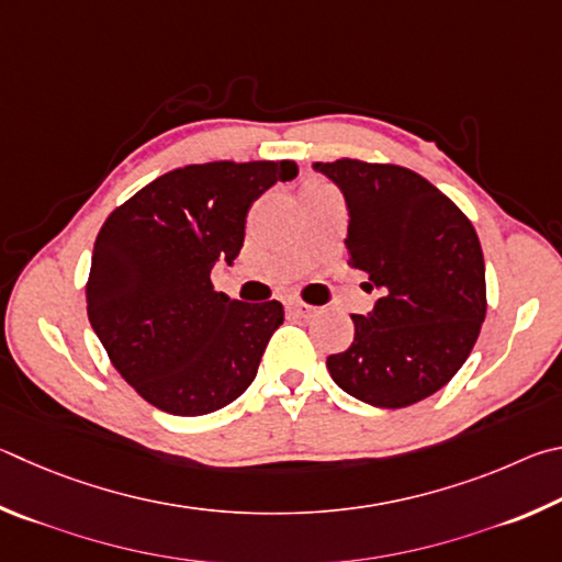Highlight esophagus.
<instances>
[{"instance_id":"esophagus-1","label":"esophagus","mask_w":562,"mask_h":562,"mask_svg":"<svg viewBox=\"0 0 562 562\" xmlns=\"http://www.w3.org/2000/svg\"><path fill=\"white\" fill-rule=\"evenodd\" d=\"M286 306H289L291 313H296V316H301V318H308V316H313V313H316V308H313L311 303L301 301V299H289Z\"/></svg>"}]
</instances>
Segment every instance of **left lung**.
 <instances>
[{"instance_id": "1", "label": "left lung", "mask_w": 562, "mask_h": 562, "mask_svg": "<svg viewBox=\"0 0 562 562\" xmlns=\"http://www.w3.org/2000/svg\"><path fill=\"white\" fill-rule=\"evenodd\" d=\"M346 194L348 263L380 289L356 338L326 360L330 378L372 407L435 395L464 366L486 318V269L474 224L425 177L390 162H316Z\"/></svg>"}]
</instances>
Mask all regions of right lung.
<instances>
[{
    "label": "right lung",
    "instance_id": "obj_1",
    "mask_svg": "<svg viewBox=\"0 0 562 562\" xmlns=\"http://www.w3.org/2000/svg\"><path fill=\"white\" fill-rule=\"evenodd\" d=\"M296 175L293 160L187 165L108 214L86 283L88 321L153 407L210 415L254 382L283 306L229 299L210 273L239 254L254 200Z\"/></svg>",
    "mask_w": 562,
    "mask_h": 562
}]
</instances>
